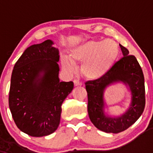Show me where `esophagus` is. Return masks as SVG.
<instances>
[{
  "mask_svg": "<svg viewBox=\"0 0 153 153\" xmlns=\"http://www.w3.org/2000/svg\"><path fill=\"white\" fill-rule=\"evenodd\" d=\"M74 85L75 86H78V85H82V82L78 80H74Z\"/></svg>",
  "mask_w": 153,
  "mask_h": 153,
  "instance_id": "esophagus-1",
  "label": "esophagus"
}]
</instances>
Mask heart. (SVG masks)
<instances>
[{
	"instance_id": "b5f03b06",
	"label": "heart",
	"mask_w": 153,
	"mask_h": 153,
	"mask_svg": "<svg viewBox=\"0 0 153 153\" xmlns=\"http://www.w3.org/2000/svg\"><path fill=\"white\" fill-rule=\"evenodd\" d=\"M119 53V46L114 40H90L73 48L70 58L65 56L62 57V68L71 73L75 70V64L83 62L81 72L84 76L98 79L109 71Z\"/></svg>"
}]
</instances>
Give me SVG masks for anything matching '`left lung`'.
<instances>
[{"mask_svg":"<svg viewBox=\"0 0 153 153\" xmlns=\"http://www.w3.org/2000/svg\"><path fill=\"white\" fill-rule=\"evenodd\" d=\"M123 57L103 76L85 82L88 94V112L96 128L107 133L121 132L132 125L143 114L145 106V79L142 68L134 55L129 54L126 47L119 45ZM122 82L131 91V106L118 117L106 116L103 94L105 88L114 82Z\"/></svg>","mask_w":153,"mask_h":153,"instance_id":"1","label":"left lung"}]
</instances>
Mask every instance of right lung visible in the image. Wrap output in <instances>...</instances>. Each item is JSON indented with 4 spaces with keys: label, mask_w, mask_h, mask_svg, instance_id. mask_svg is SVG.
I'll return each instance as SVG.
<instances>
[{
    "label": "right lung",
    "mask_w": 153,
    "mask_h": 153,
    "mask_svg": "<svg viewBox=\"0 0 153 153\" xmlns=\"http://www.w3.org/2000/svg\"><path fill=\"white\" fill-rule=\"evenodd\" d=\"M53 44L47 39L28 47L12 72L9 108L17 127L31 137L57 129L61 106L74 87L72 81H59V51Z\"/></svg>",
    "instance_id": "add662e5"
}]
</instances>
